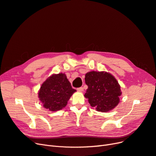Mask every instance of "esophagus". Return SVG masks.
Instances as JSON below:
<instances>
[{
	"label": "esophagus",
	"mask_w": 156,
	"mask_h": 156,
	"mask_svg": "<svg viewBox=\"0 0 156 156\" xmlns=\"http://www.w3.org/2000/svg\"><path fill=\"white\" fill-rule=\"evenodd\" d=\"M77 90L79 92H83L84 90V88L83 87H79V88H77Z\"/></svg>",
	"instance_id": "1"
}]
</instances>
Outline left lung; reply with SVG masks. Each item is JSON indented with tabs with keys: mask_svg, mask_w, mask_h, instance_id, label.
Returning a JSON list of instances; mask_svg holds the SVG:
<instances>
[{
	"mask_svg": "<svg viewBox=\"0 0 156 156\" xmlns=\"http://www.w3.org/2000/svg\"><path fill=\"white\" fill-rule=\"evenodd\" d=\"M84 80L88 86L84 96L98 111H109L119 104L120 87L111 74L93 71L85 75Z\"/></svg>",
	"mask_w": 156,
	"mask_h": 156,
	"instance_id": "left-lung-1",
	"label": "left lung"
}]
</instances>
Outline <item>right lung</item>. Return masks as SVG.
<instances>
[{
    "mask_svg": "<svg viewBox=\"0 0 156 156\" xmlns=\"http://www.w3.org/2000/svg\"><path fill=\"white\" fill-rule=\"evenodd\" d=\"M76 91L64 73L54 74L41 84L38 93L40 100L44 107L51 111L62 109Z\"/></svg>",
    "mask_w": 156,
    "mask_h": 156,
    "instance_id": "obj_1",
    "label": "right lung"
}]
</instances>
